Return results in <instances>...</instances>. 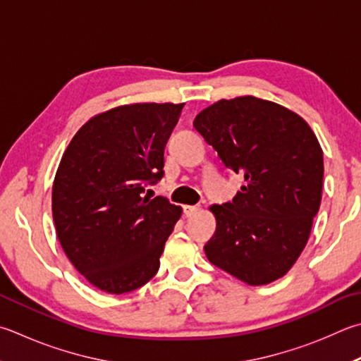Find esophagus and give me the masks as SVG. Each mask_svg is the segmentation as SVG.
<instances>
[{"instance_id": "1", "label": "esophagus", "mask_w": 361, "mask_h": 361, "mask_svg": "<svg viewBox=\"0 0 361 361\" xmlns=\"http://www.w3.org/2000/svg\"><path fill=\"white\" fill-rule=\"evenodd\" d=\"M199 212H200V208L195 207V205H185V207H183V214H185L186 218H191V216L197 214Z\"/></svg>"}]
</instances>
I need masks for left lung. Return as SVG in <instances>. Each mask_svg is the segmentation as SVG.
Instances as JSON below:
<instances>
[{"instance_id":"8db88e82","label":"left lung","mask_w":361,"mask_h":361,"mask_svg":"<svg viewBox=\"0 0 361 361\" xmlns=\"http://www.w3.org/2000/svg\"><path fill=\"white\" fill-rule=\"evenodd\" d=\"M194 128L224 166L245 176L232 202L213 205L208 260L249 286L290 270L322 199L324 153L303 118L279 104L241 96L195 116Z\"/></svg>"}]
</instances>
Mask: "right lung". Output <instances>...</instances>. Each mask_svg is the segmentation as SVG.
<instances>
[{
	"mask_svg": "<svg viewBox=\"0 0 361 361\" xmlns=\"http://www.w3.org/2000/svg\"><path fill=\"white\" fill-rule=\"evenodd\" d=\"M185 104H130L91 118L64 152L51 189L58 240L77 271L107 293L147 284L181 208L149 199Z\"/></svg>",
	"mask_w": 361,
	"mask_h": 361,
	"instance_id": "add662e5",
	"label": "right lung"
}]
</instances>
